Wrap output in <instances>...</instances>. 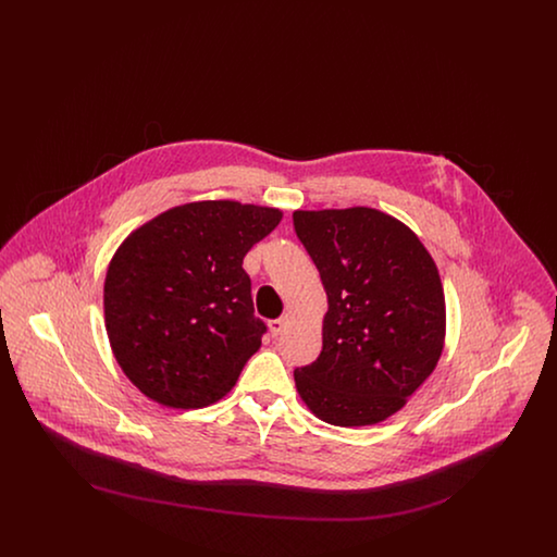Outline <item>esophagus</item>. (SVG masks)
Here are the masks:
<instances>
[{
    "label": "esophagus",
    "instance_id": "34e87169",
    "mask_svg": "<svg viewBox=\"0 0 557 557\" xmlns=\"http://www.w3.org/2000/svg\"><path fill=\"white\" fill-rule=\"evenodd\" d=\"M288 321H290V318H288V315H282V318L271 319V321H269V330H271V334H273V336H280V334H282V332L286 330Z\"/></svg>",
    "mask_w": 557,
    "mask_h": 557
}]
</instances>
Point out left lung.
<instances>
[{"label":"left lung","mask_w":557,"mask_h":557,"mask_svg":"<svg viewBox=\"0 0 557 557\" xmlns=\"http://www.w3.org/2000/svg\"><path fill=\"white\" fill-rule=\"evenodd\" d=\"M292 221L327 294L321 352L294 370L298 395L327 424H377L441 359L438 269L407 225L375 209L296 211Z\"/></svg>","instance_id":"8db88e82"}]
</instances>
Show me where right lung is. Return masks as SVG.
Instances as JSON below:
<instances>
[{
  "instance_id": "add662e5",
  "label": "right lung",
  "mask_w": 557,
  "mask_h": 557,
  "mask_svg": "<svg viewBox=\"0 0 557 557\" xmlns=\"http://www.w3.org/2000/svg\"><path fill=\"white\" fill-rule=\"evenodd\" d=\"M280 219L232 200L189 202L121 244L104 284L107 332L146 397L196 409L234 388L267 332L242 261Z\"/></svg>"
}]
</instances>
